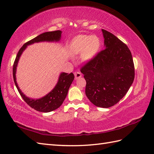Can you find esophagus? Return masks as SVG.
<instances>
[{
  "instance_id": "34e87169",
  "label": "esophagus",
  "mask_w": 154,
  "mask_h": 154,
  "mask_svg": "<svg viewBox=\"0 0 154 154\" xmlns=\"http://www.w3.org/2000/svg\"><path fill=\"white\" fill-rule=\"evenodd\" d=\"M81 77H82V74H81L80 72H75V79H79V78Z\"/></svg>"
}]
</instances>
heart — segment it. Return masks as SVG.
<instances>
[{
	"label": "heart",
	"instance_id": "b5f03b06",
	"mask_svg": "<svg viewBox=\"0 0 154 154\" xmlns=\"http://www.w3.org/2000/svg\"><path fill=\"white\" fill-rule=\"evenodd\" d=\"M99 48V40L94 35H79L73 39L70 44V51L73 55L82 54L85 61L91 60Z\"/></svg>",
	"mask_w": 154,
	"mask_h": 154
}]
</instances>
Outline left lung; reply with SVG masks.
Segmentation results:
<instances>
[{"mask_svg": "<svg viewBox=\"0 0 154 154\" xmlns=\"http://www.w3.org/2000/svg\"><path fill=\"white\" fill-rule=\"evenodd\" d=\"M105 49L81 69L85 94L94 105L114 106L126 94L134 79V65L129 48L112 33L102 29Z\"/></svg>", "mask_w": 154, "mask_h": 154, "instance_id": "left-lung-1", "label": "left lung"}]
</instances>
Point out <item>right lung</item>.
Segmentation results:
<instances>
[{
    "label": "right lung",
    "instance_id": "right-lung-1",
    "mask_svg": "<svg viewBox=\"0 0 154 154\" xmlns=\"http://www.w3.org/2000/svg\"><path fill=\"white\" fill-rule=\"evenodd\" d=\"M61 33L62 32L60 30L44 32V33L40 34L37 37L32 39V40L28 41L20 49L16 57L14 65H13V78H14L15 85L17 88L20 94L29 106L35 110L39 111V112H51V111L58 109L61 105L65 99L66 98L69 89L74 79V75L73 73H71L69 74L66 73H61L56 85L55 86L53 90L51 91L45 96L40 98V99H33L26 96L18 87L16 80V67H17L18 61L22 52L25 50V49L27 48L28 45L41 42H59L61 40Z\"/></svg>",
    "mask_w": 154,
    "mask_h": 154
}]
</instances>
